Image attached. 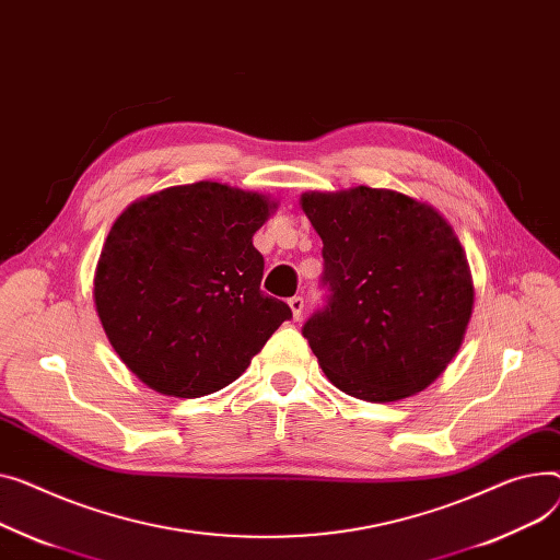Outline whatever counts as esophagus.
I'll list each match as a JSON object with an SVG mask.
<instances>
[{
    "label": "esophagus",
    "mask_w": 560,
    "mask_h": 560,
    "mask_svg": "<svg viewBox=\"0 0 560 560\" xmlns=\"http://www.w3.org/2000/svg\"><path fill=\"white\" fill-rule=\"evenodd\" d=\"M288 306H290V311H292V317H294V319H302V315H304V296H300V294L290 296V300H288Z\"/></svg>",
    "instance_id": "esophagus-1"
}]
</instances>
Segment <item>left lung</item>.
Here are the masks:
<instances>
[{
	"mask_svg": "<svg viewBox=\"0 0 560 560\" xmlns=\"http://www.w3.org/2000/svg\"><path fill=\"white\" fill-rule=\"evenodd\" d=\"M302 207L324 243V304L302 335L328 381L371 402L425 389L472 313L453 228L428 205L369 186L304 194Z\"/></svg>",
	"mask_w": 560,
	"mask_h": 560,
	"instance_id": "left-lung-1",
	"label": "left lung"
}]
</instances>
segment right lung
<instances>
[{
  "label": "right lung",
  "instance_id": "obj_1",
  "mask_svg": "<svg viewBox=\"0 0 560 560\" xmlns=\"http://www.w3.org/2000/svg\"><path fill=\"white\" fill-rule=\"evenodd\" d=\"M270 202L196 182L130 205L112 225L94 277L109 345L166 396L198 398L234 383L292 317L260 290L254 232Z\"/></svg>",
  "mask_w": 560,
  "mask_h": 560
}]
</instances>
